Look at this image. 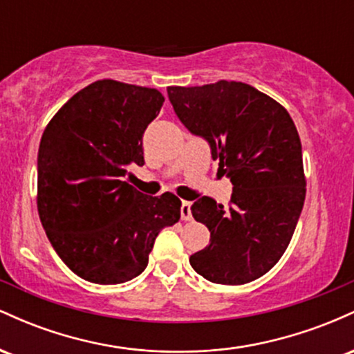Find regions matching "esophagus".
Instances as JSON below:
<instances>
[{"label":"esophagus","instance_id":"34e87169","mask_svg":"<svg viewBox=\"0 0 354 354\" xmlns=\"http://www.w3.org/2000/svg\"><path fill=\"white\" fill-rule=\"evenodd\" d=\"M181 218L185 219V221H189L191 218V203L189 201H183L181 203Z\"/></svg>","mask_w":354,"mask_h":354}]
</instances>
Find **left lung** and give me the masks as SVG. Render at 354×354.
<instances>
[{"instance_id": "left-lung-1", "label": "left lung", "mask_w": 354, "mask_h": 354, "mask_svg": "<svg viewBox=\"0 0 354 354\" xmlns=\"http://www.w3.org/2000/svg\"><path fill=\"white\" fill-rule=\"evenodd\" d=\"M174 113L208 141L233 185L230 208L203 196L191 206L209 245L189 265L211 283L245 284L279 261L301 214L306 180L298 129L278 101L241 81L169 86Z\"/></svg>"}]
</instances>
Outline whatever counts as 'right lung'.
I'll use <instances>...</instances> for the list:
<instances>
[{
    "label": "right lung",
    "instance_id": "add662e5",
    "mask_svg": "<svg viewBox=\"0 0 354 354\" xmlns=\"http://www.w3.org/2000/svg\"><path fill=\"white\" fill-rule=\"evenodd\" d=\"M165 98L158 89L95 81L53 116L38 151V213L75 274L120 284L148 266L154 239L181 216L173 193L146 196L123 181L145 165L143 133Z\"/></svg>",
    "mask_w": 354,
    "mask_h": 354
}]
</instances>
